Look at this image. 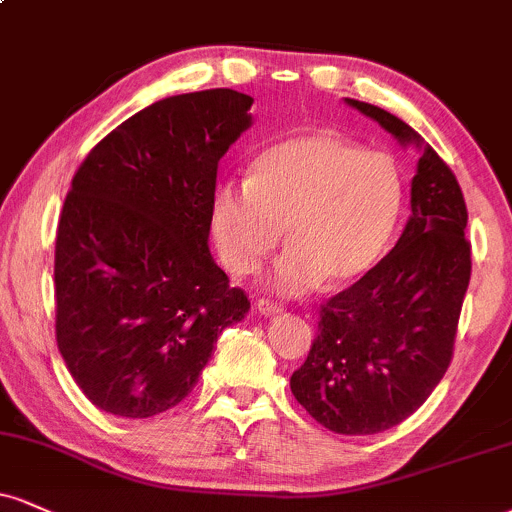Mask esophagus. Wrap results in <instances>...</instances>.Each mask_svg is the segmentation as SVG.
I'll return each instance as SVG.
<instances>
[{"label": "esophagus", "mask_w": 512, "mask_h": 512, "mask_svg": "<svg viewBox=\"0 0 512 512\" xmlns=\"http://www.w3.org/2000/svg\"><path fill=\"white\" fill-rule=\"evenodd\" d=\"M255 312L260 317H274V315H279L281 312V307L276 305V303H272V300H264V298H260L255 303Z\"/></svg>", "instance_id": "34e87169"}]
</instances>
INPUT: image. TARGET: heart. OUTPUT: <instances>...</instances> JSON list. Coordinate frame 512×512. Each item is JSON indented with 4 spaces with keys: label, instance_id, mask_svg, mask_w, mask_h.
I'll use <instances>...</instances> for the list:
<instances>
[{
    "label": "heart",
    "instance_id": "b5f03b06",
    "mask_svg": "<svg viewBox=\"0 0 512 512\" xmlns=\"http://www.w3.org/2000/svg\"><path fill=\"white\" fill-rule=\"evenodd\" d=\"M405 200L396 159L329 131L288 135L252 159L248 181L212 197V231L233 274H250L281 240L269 288L303 295L365 276L389 248Z\"/></svg>",
    "mask_w": 512,
    "mask_h": 512
}]
</instances>
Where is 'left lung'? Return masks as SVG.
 Here are the masks:
<instances>
[{
	"instance_id": "left-lung-1",
	"label": "left lung",
	"mask_w": 512,
	"mask_h": 512,
	"mask_svg": "<svg viewBox=\"0 0 512 512\" xmlns=\"http://www.w3.org/2000/svg\"><path fill=\"white\" fill-rule=\"evenodd\" d=\"M348 107L420 152L410 219L389 255L322 305L295 400L336 434H379L410 417L451 365L472 260L467 207L453 171L405 121L374 104Z\"/></svg>"
}]
</instances>
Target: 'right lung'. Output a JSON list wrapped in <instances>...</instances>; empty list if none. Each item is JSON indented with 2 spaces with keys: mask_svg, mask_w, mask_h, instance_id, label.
<instances>
[{
  "mask_svg": "<svg viewBox=\"0 0 512 512\" xmlns=\"http://www.w3.org/2000/svg\"><path fill=\"white\" fill-rule=\"evenodd\" d=\"M252 97L217 88L140 109L71 181L54 250L57 343L109 415H159L193 391L250 300L209 252L219 159L252 126Z\"/></svg>",
  "mask_w": 512,
  "mask_h": 512,
  "instance_id": "1",
  "label": "right lung"
}]
</instances>
